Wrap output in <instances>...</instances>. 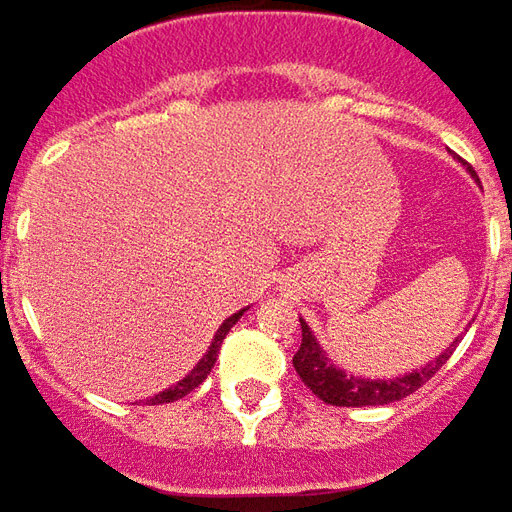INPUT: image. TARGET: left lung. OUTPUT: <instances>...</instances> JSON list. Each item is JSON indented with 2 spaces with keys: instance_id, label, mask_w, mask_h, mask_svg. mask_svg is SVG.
<instances>
[{
  "instance_id": "8db88e82",
  "label": "left lung",
  "mask_w": 512,
  "mask_h": 512,
  "mask_svg": "<svg viewBox=\"0 0 512 512\" xmlns=\"http://www.w3.org/2000/svg\"><path fill=\"white\" fill-rule=\"evenodd\" d=\"M453 347H447L436 362L424 364L422 370H413V373H407L402 379H390V382L359 379V376H347L344 370L327 362V356L322 353V347L316 344V339H313L310 327L302 322V344H299V350L293 356V367H296L299 379L322 402L336 404V407H370V404H393L404 399V396H410V393H416L424 382H430L442 370V364L450 359Z\"/></svg>"
}]
</instances>
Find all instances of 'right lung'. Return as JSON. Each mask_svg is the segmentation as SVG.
Listing matches in <instances>:
<instances>
[{"label": "right lung", "mask_w": 512, "mask_h": 512, "mask_svg": "<svg viewBox=\"0 0 512 512\" xmlns=\"http://www.w3.org/2000/svg\"><path fill=\"white\" fill-rule=\"evenodd\" d=\"M239 319H242V310H239V313H233L230 319H225V325H222V327H219V330H216V339H213V344H210V350H207L205 356H202V362L196 364V367H193V370H190V373H187L185 379H182V382L176 384V387H170V390H165V393H159V396H153L150 402H153V404L176 402V399H182V396H187L190 390H196L199 384L205 382L207 373H210V367L216 364V353H219V347H222V342H225L227 330H230V327L236 325Z\"/></svg>", "instance_id": "add662e5"}]
</instances>
